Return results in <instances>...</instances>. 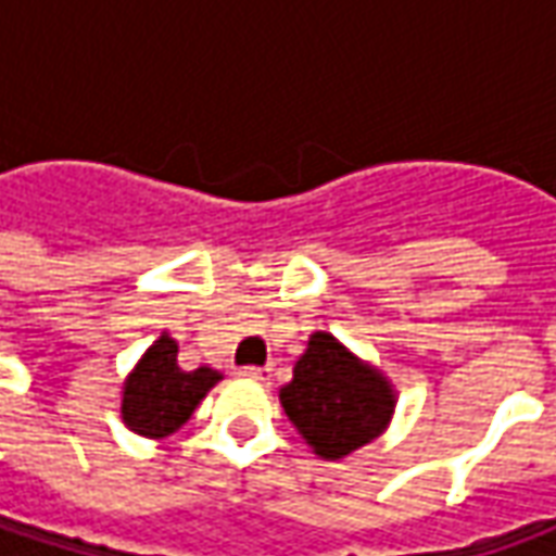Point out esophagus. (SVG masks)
<instances>
[{
	"label": "esophagus",
	"mask_w": 556,
	"mask_h": 556,
	"mask_svg": "<svg viewBox=\"0 0 556 556\" xmlns=\"http://www.w3.org/2000/svg\"><path fill=\"white\" fill-rule=\"evenodd\" d=\"M241 377H247V380H263L266 383L268 377H271V368H241Z\"/></svg>",
	"instance_id": "1"
}]
</instances>
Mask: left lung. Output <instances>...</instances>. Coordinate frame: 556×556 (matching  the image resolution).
<instances>
[{
  "instance_id": "8db88e82",
  "label": "left lung",
  "mask_w": 556,
  "mask_h": 556,
  "mask_svg": "<svg viewBox=\"0 0 556 556\" xmlns=\"http://www.w3.org/2000/svg\"><path fill=\"white\" fill-rule=\"evenodd\" d=\"M278 399L312 452L340 460L390 427L399 395L377 365L358 358L333 333L315 331Z\"/></svg>"
}]
</instances>
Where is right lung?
I'll return each mask as SVG.
<instances>
[{"instance_id": "right-lung-1", "label": "right lung", "mask_w": 556, "mask_h": 556, "mask_svg": "<svg viewBox=\"0 0 556 556\" xmlns=\"http://www.w3.org/2000/svg\"><path fill=\"white\" fill-rule=\"evenodd\" d=\"M223 374L213 368H179V343L163 331L123 380L119 417L144 439H166L182 427Z\"/></svg>"}]
</instances>
